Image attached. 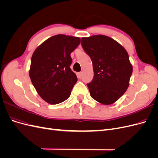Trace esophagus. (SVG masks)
<instances>
[{
  "label": "esophagus",
  "mask_w": 158,
  "mask_h": 158,
  "mask_svg": "<svg viewBox=\"0 0 158 158\" xmlns=\"http://www.w3.org/2000/svg\"><path fill=\"white\" fill-rule=\"evenodd\" d=\"M78 76H79L80 78L82 77V72H80V73H78Z\"/></svg>",
  "instance_id": "34e87169"
}]
</instances>
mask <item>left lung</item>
<instances>
[{
    "label": "left lung",
    "instance_id": "8db88e82",
    "mask_svg": "<svg viewBox=\"0 0 158 158\" xmlns=\"http://www.w3.org/2000/svg\"><path fill=\"white\" fill-rule=\"evenodd\" d=\"M81 44L93 64L94 78L88 84L90 95L103 105H111L127 91L132 73L128 52L106 35L82 37Z\"/></svg>",
    "mask_w": 158,
    "mask_h": 158
}]
</instances>
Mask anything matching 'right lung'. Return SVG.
I'll list each match as a JSON object with an SVG mask.
<instances>
[{"instance_id": "obj_1", "label": "right lung", "mask_w": 158, "mask_h": 158, "mask_svg": "<svg viewBox=\"0 0 158 158\" xmlns=\"http://www.w3.org/2000/svg\"><path fill=\"white\" fill-rule=\"evenodd\" d=\"M80 43L77 37L56 35L42 43L33 52L30 77L38 94L48 103L58 104L70 97L78 80L70 68V53Z\"/></svg>"}]
</instances>
